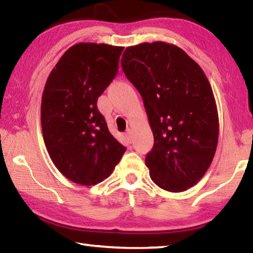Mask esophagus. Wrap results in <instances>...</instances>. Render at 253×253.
<instances>
[{
	"label": "esophagus",
	"instance_id": "esophagus-1",
	"mask_svg": "<svg viewBox=\"0 0 253 253\" xmlns=\"http://www.w3.org/2000/svg\"><path fill=\"white\" fill-rule=\"evenodd\" d=\"M125 138L127 139L128 143H131L132 140V132L130 129H128L126 132H125Z\"/></svg>",
	"mask_w": 253,
	"mask_h": 253
}]
</instances>
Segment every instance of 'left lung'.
Here are the masks:
<instances>
[{
	"instance_id": "8db88e82",
	"label": "left lung",
	"mask_w": 253,
	"mask_h": 253,
	"mask_svg": "<svg viewBox=\"0 0 253 253\" xmlns=\"http://www.w3.org/2000/svg\"><path fill=\"white\" fill-rule=\"evenodd\" d=\"M122 68L143 98L154 146L145 163L157 186L183 192L213 161L219 116L209 80L178 46L156 41L128 46Z\"/></svg>"
}]
</instances>
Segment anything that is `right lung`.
I'll return each mask as SVG.
<instances>
[{
  "label": "right lung",
  "instance_id": "1",
  "mask_svg": "<svg viewBox=\"0 0 253 253\" xmlns=\"http://www.w3.org/2000/svg\"><path fill=\"white\" fill-rule=\"evenodd\" d=\"M123 46L80 42L50 72L42 93L41 127L60 173L95 185L113 173L126 148L110 134L97 100L118 71Z\"/></svg>",
  "mask_w": 253,
  "mask_h": 253
}]
</instances>
